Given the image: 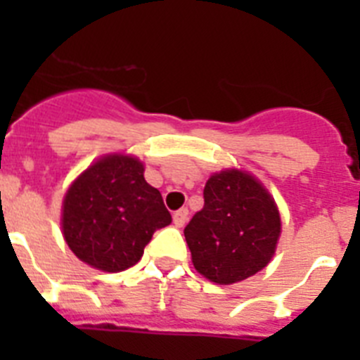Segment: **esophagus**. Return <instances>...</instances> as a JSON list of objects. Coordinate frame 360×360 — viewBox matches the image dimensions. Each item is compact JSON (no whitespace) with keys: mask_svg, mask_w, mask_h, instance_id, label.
I'll return each mask as SVG.
<instances>
[{"mask_svg":"<svg viewBox=\"0 0 360 360\" xmlns=\"http://www.w3.org/2000/svg\"><path fill=\"white\" fill-rule=\"evenodd\" d=\"M187 216H189V211H187L186 207L174 212V214H173L174 227H184V225H186V221H187Z\"/></svg>","mask_w":360,"mask_h":360,"instance_id":"esophagus-1","label":"esophagus"}]
</instances>
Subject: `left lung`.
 <instances>
[{"instance_id": "left-lung-1", "label": "left lung", "mask_w": 360, "mask_h": 360, "mask_svg": "<svg viewBox=\"0 0 360 360\" xmlns=\"http://www.w3.org/2000/svg\"><path fill=\"white\" fill-rule=\"evenodd\" d=\"M281 219L272 196L256 178L236 169L212 174L203 209L184 229L193 265L219 285L243 281L274 256Z\"/></svg>"}]
</instances>
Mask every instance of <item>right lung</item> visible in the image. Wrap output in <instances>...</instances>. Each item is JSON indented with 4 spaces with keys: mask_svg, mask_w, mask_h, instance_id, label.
Here are the masks:
<instances>
[{
    "mask_svg": "<svg viewBox=\"0 0 360 360\" xmlns=\"http://www.w3.org/2000/svg\"><path fill=\"white\" fill-rule=\"evenodd\" d=\"M171 224L160 191L133 157L110 155L72 184L63 203V234L73 254L104 272L135 265L155 231Z\"/></svg>",
    "mask_w": 360,
    "mask_h": 360,
    "instance_id": "add662e5",
    "label": "right lung"
}]
</instances>
